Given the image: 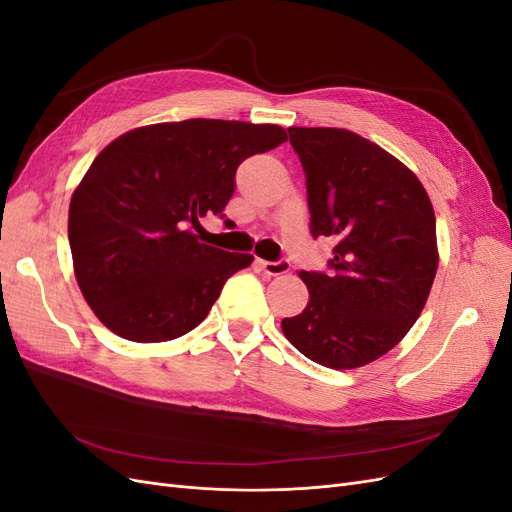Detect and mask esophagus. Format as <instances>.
I'll return each mask as SVG.
<instances>
[{
  "mask_svg": "<svg viewBox=\"0 0 512 512\" xmlns=\"http://www.w3.org/2000/svg\"><path fill=\"white\" fill-rule=\"evenodd\" d=\"M258 265H260V269L265 271L267 275H271V277H275V275H284V273H288L290 271V262L286 260V258H282V260H258Z\"/></svg>",
  "mask_w": 512,
  "mask_h": 512,
  "instance_id": "34e87169",
  "label": "esophagus"
}]
</instances>
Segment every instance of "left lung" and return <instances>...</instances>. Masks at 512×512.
I'll list each match as a JSON object with an SVG mask.
<instances>
[{
    "label": "left lung",
    "instance_id": "8db88e82",
    "mask_svg": "<svg viewBox=\"0 0 512 512\" xmlns=\"http://www.w3.org/2000/svg\"><path fill=\"white\" fill-rule=\"evenodd\" d=\"M305 170L312 237L335 241L329 273L309 290L288 342L331 369L380 359L406 337L438 271L436 215L423 183L376 143L339 128H288Z\"/></svg>",
    "mask_w": 512,
    "mask_h": 512
}]
</instances>
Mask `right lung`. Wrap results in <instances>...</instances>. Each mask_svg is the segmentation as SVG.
<instances>
[{
  "label": "right lung",
  "mask_w": 512,
  "mask_h": 512,
  "mask_svg": "<svg viewBox=\"0 0 512 512\" xmlns=\"http://www.w3.org/2000/svg\"><path fill=\"white\" fill-rule=\"evenodd\" d=\"M288 141L273 123L185 119L136 128L102 149L74 190V275L106 329L141 344L196 329L252 254L200 241L192 226L224 218L239 164Z\"/></svg>",
  "instance_id": "add662e5"
}]
</instances>
